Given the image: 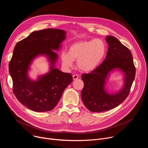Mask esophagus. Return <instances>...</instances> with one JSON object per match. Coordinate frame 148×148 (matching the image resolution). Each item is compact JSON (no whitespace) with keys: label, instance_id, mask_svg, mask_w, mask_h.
I'll list each match as a JSON object with an SVG mask.
<instances>
[{"label":"esophagus","instance_id":"1","mask_svg":"<svg viewBox=\"0 0 148 148\" xmlns=\"http://www.w3.org/2000/svg\"><path fill=\"white\" fill-rule=\"evenodd\" d=\"M79 78V76H78V75H77V74H74L73 75V79L74 80V79H78Z\"/></svg>","mask_w":148,"mask_h":148}]
</instances>
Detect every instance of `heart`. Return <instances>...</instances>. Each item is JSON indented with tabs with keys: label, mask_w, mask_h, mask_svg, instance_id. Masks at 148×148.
<instances>
[{
	"label": "heart",
	"mask_w": 148,
	"mask_h": 148,
	"mask_svg": "<svg viewBox=\"0 0 148 148\" xmlns=\"http://www.w3.org/2000/svg\"><path fill=\"white\" fill-rule=\"evenodd\" d=\"M107 53V45L100 38L90 41H78L69 48V53L61 54L62 64L70 67L74 60H77V68L81 71L90 72L95 69L103 60Z\"/></svg>",
	"instance_id": "heart-1"
}]
</instances>
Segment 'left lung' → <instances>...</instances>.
Returning <instances> with one entry per match:
<instances>
[{
  "mask_svg": "<svg viewBox=\"0 0 148 148\" xmlns=\"http://www.w3.org/2000/svg\"><path fill=\"white\" fill-rule=\"evenodd\" d=\"M106 41L109 46L106 58L91 73L81 75L84 84L81 98L86 108L94 112L111 110L123 102L130 92L135 77L136 69L129 49L113 36H107ZM115 68L124 72L125 85L118 93L109 95L104 90L105 79Z\"/></svg>",
  "mask_w": 148,
  "mask_h": 148,
  "instance_id": "8db88e82",
  "label": "left lung"
}]
</instances>
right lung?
Listing matches in <instances>:
<instances>
[{"label":"right lung","mask_w":148,"mask_h":148,"mask_svg":"<svg viewBox=\"0 0 148 148\" xmlns=\"http://www.w3.org/2000/svg\"><path fill=\"white\" fill-rule=\"evenodd\" d=\"M66 38V32L55 29L33 32L18 41L13 50L9 64L13 81V92L18 101L36 112H47L54 108L63 91L73 81L70 73H62L54 68L58 50ZM45 54L51 60V71L36 82L30 80L27 72L32 59Z\"/></svg>","instance_id":"add662e5"}]
</instances>
